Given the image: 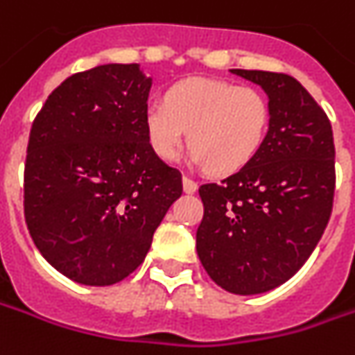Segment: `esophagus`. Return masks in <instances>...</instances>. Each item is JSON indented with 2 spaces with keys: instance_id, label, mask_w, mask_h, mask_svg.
I'll use <instances>...</instances> for the list:
<instances>
[{
  "instance_id": "obj_1",
  "label": "esophagus",
  "mask_w": 355,
  "mask_h": 355,
  "mask_svg": "<svg viewBox=\"0 0 355 355\" xmlns=\"http://www.w3.org/2000/svg\"><path fill=\"white\" fill-rule=\"evenodd\" d=\"M182 188H184V192H187V194H194V192L198 190V182H194L192 178L182 177Z\"/></svg>"
}]
</instances>
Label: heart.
<instances>
[{
	"label": "heart",
	"instance_id": "b5f03b06",
	"mask_svg": "<svg viewBox=\"0 0 355 355\" xmlns=\"http://www.w3.org/2000/svg\"><path fill=\"white\" fill-rule=\"evenodd\" d=\"M268 128V98L254 87L223 79H182L168 89L165 103L146 110L147 139L159 157L177 159L190 141V163L209 165L219 175L257 157Z\"/></svg>",
	"mask_w": 355,
	"mask_h": 355
}]
</instances>
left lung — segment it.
I'll list each match as a JSON object with an SVG mask.
<instances>
[{
    "label": "left lung",
    "mask_w": 355,
    "mask_h": 355,
    "mask_svg": "<svg viewBox=\"0 0 355 355\" xmlns=\"http://www.w3.org/2000/svg\"><path fill=\"white\" fill-rule=\"evenodd\" d=\"M231 73L262 87L270 128L248 165L221 184L200 187L196 250L219 288L257 295L288 282L324 233L334 198V137L324 110L297 79L260 69Z\"/></svg>",
    "instance_id": "left-lung-1"
}]
</instances>
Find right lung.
<instances>
[{
    "label": "right lung",
    "instance_id": "1",
    "mask_svg": "<svg viewBox=\"0 0 355 355\" xmlns=\"http://www.w3.org/2000/svg\"><path fill=\"white\" fill-rule=\"evenodd\" d=\"M153 79L139 64L67 77L36 114L25 163V219L36 248L83 286L128 278L182 194L147 139Z\"/></svg>",
    "mask_w": 355,
    "mask_h": 355
}]
</instances>
